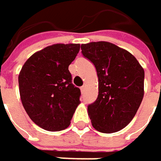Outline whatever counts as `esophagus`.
Returning a JSON list of instances; mask_svg holds the SVG:
<instances>
[{
    "mask_svg": "<svg viewBox=\"0 0 161 161\" xmlns=\"http://www.w3.org/2000/svg\"><path fill=\"white\" fill-rule=\"evenodd\" d=\"M80 89H81V92H82V93H84V92H85V89H86V86H82Z\"/></svg>",
    "mask_w": 161,
    "mask_h": 161,
    "instance_id": "1",
    "label": "esophagus"
}]
</instances>
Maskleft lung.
<instances>
[{"label": "left lung", "instance_id": "left-lung-1", "mask_svg": "<svg viewBox=\"0 0 161 161\" xmlns=\"http://www.w3.org/2000/svg\"><path fill=\"white\" fill-rule=\"evenodd\" d=\"M81 50L98 78L97 97L87 106L92 125L101 133L118 132L133 120L142 102L144 69L130 52L110 42L82 44Z\"/></svg>", "mask_w": 161, "mask_h": 161}]
</instances>
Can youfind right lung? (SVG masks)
Returning <instances> with one entry per match:
<instances>
[{
  "label": "right lung",
  "mask_w": 161,
  "mask_h": 161,
  "mask_svg": "<svg viewBox=\"0 0 161 161\" xmlns=\"http://www.w3.org/2000/svg\"><path fill=\"white\" fill-rule=\"evenodd\" d=\"M79 44H54L34 53L18 76L22 104L29 118L47 131L67 128L80 103V89L72 83L69 65Z\"/></svg>",
  "instance_id": "add662e5"
}]
</instances>
